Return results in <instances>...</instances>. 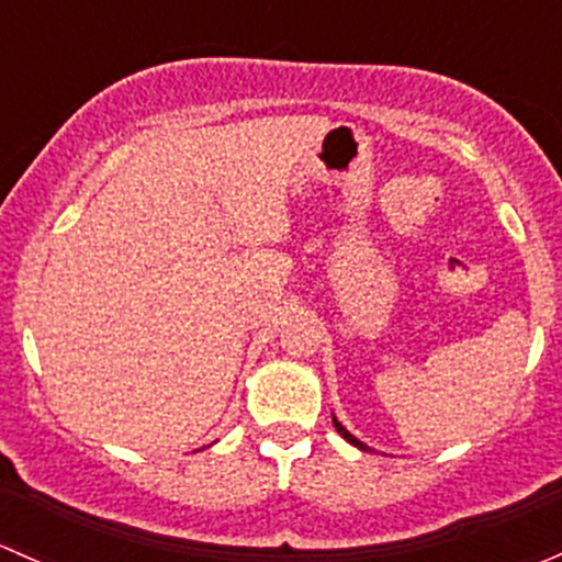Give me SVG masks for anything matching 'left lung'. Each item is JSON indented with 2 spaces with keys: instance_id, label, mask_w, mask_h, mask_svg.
<instances>
[{
  "instance_id": "1",
  "label": "left lung",
  "mask_w": 562,
  "mask_h": 562,
  "mask_svg": "<svg viewBox=\"0 0 562 562\" xmlns=\"http://www.w3.org/2000/svg\"><path fill=\"white\" fill-rule=\"evenodd\" d=\"M333 425H335V430H338L340 432V436H344L346 438V441H349L351 443V447H357V449H362V452H368V443H362L360 441V438H357V436H351V432L349 430H346V427L344 425H340V422L338 419H335V416H333Z\"/></svg>"
}]
</instances>
